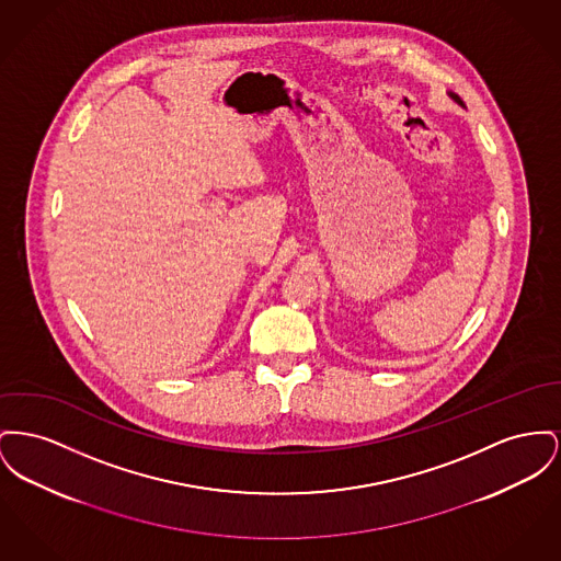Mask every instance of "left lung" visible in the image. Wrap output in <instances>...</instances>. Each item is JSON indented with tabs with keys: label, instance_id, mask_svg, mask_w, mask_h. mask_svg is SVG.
<instances>
[{
	"label": "left lung",
	"instance_id": "1",
	"mask_svg": "<svg viewBox=\"0 0 561 561\" xmlns=\"http://www.w3.org/2000/svg\"><path fill=\"white\" fill-rule=\"evenodd\" d=\"M451 98H454V100L458 101V103H461V100H460V98H458V95H451Z\"/></svg>",
	"mask_w": 561,
	"mask_h": 561
}]
</instances>
